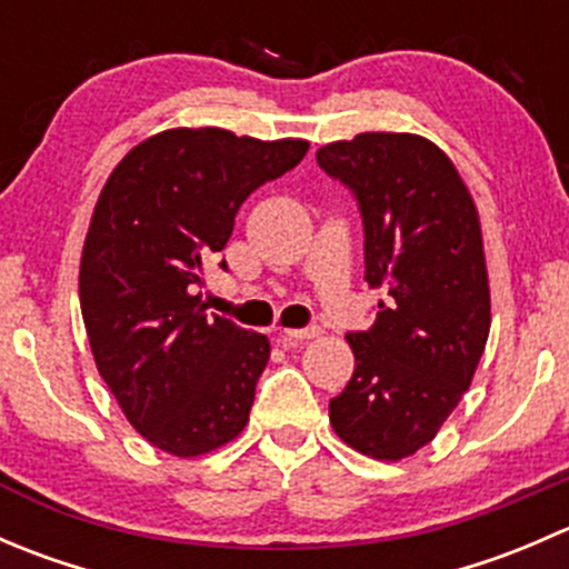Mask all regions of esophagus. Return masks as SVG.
<instances>
[{
	"label": "esophagus",
	"instance_id": "34e87169",
	"mask_svg": "<svg viewBox=\"0 0 569 569\" xmlns=\"http://www.w3.org/2000/svg\"><path fill=\"white\" fill-rule=\"evenodd\" d=\"M319 327H302V330H280V341L295 343V341H308V338H317Z\"/></svg>",
	"mask_w": 569,
	"mask_h": 569
}]
</instances>
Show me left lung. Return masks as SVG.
Returning a JSON list of instances; mask_svg holds the SVG:
<instances>
[{
	"instance_id": "1",
	"label": "left lung",
	"mask_w": 569,
	"mask_h": 569,
	"mask_svg": "<svg viewBox=\"0 0 569 569\" xmlns=\"http://www.w3.org/2000/svg\"><path fill=\"white\" fill-rule=\"evenodd\" d=\"M317 162L358 198L366 280L386 291L371 330L347 336L355 371L330 423L360 455L399 462L432 443L490 336L479 211L449 153L421 134L363 131L321 146Z\"/></svg>"
}]
</instances>
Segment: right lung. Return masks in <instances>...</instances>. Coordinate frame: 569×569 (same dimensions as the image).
<instances>
[{
    "label": "right lung",
    "mask_w": 569,
    "mask_h": 569,
    "mask_svg": "<svg viewBox=\"0 0 569 569\" xmlns=\"http://www.w3.org/2000/svg\"><path fill=\"white\" fill-rule=\"evenodd\" d=\"M306 153L295 137L178 126L137 142L96 200L79 263L90 352L126 421L159 451L203 457L248 427L269 338L209 317L198 286L248 194Z\"/></svg>",
    "instance_id": "right-lung-1"
}]
</instances>
